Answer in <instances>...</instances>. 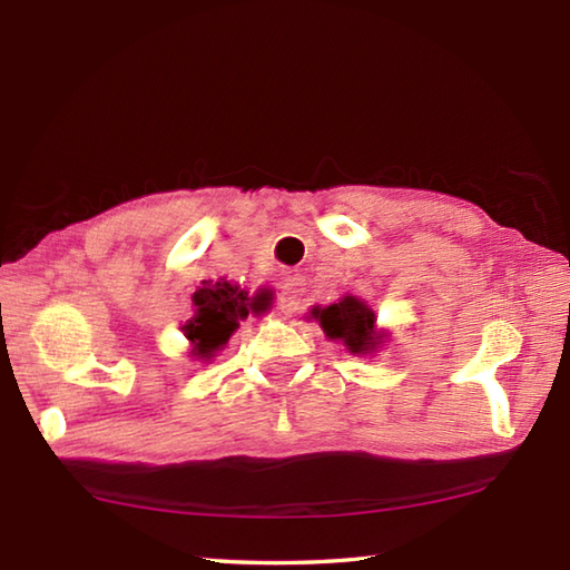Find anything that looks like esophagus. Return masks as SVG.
I'll return each instance as SVG.
<instances>
[{"instance_id":"1","label":"esophagus","mask_w":570,"mask_h":570,"mask_svg":"<svg viewBox=\"0 0 570 570\" xmlns=\"http://www.w3.org/2000/svg\"><path fill=\"white\" fill-rule=\"evenodd\" d=\"M301 294H304V278L298 274L286 276L282 288H278V308H282V313H294Z\"/></svg>"}]
</instances>
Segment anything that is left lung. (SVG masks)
I'll return each instance as SVG.
<instances>
[{
  "mask_svg": "<svg viewBox=\"0 0 570 570\" xmlns=\"http://www.w3.org/2000/svg\"><path fill=\"white\" fill-rule=\"evenodd\" d=\"M311 318L321 325L328 341L343 343L347 353L357 357L374 355L390 343V331L377 328L372 306L357 296H343L331 306H313L308 311V321Z\"/></svg>",
  "mask_w": 570,
  "mask_h": 570,
  "instance_id": "8db88e82",
  "label": "left lung"
}]
</instances>
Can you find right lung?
Returning a JSON list of instances; mask_svg holds the SVG:
<instances>
[{
    "label": "right lung",
    "instance_id": "obj_1",
    "mask_svg": "<svg viewBox=\"0 0 570 570\" xmlns=\"http://www.w3.org/2000/svg\"><path fill=\"white\" fill-rule=\"evenodd\" d=\"M272 298L266 288L247 292L239 284L203 282L193 294V318L186 321L184 335L190 345V357L210 362L227 345L229 337L249 316H262L269 311Z\"/></svg>",
    "mask_w": 570,
    "mask_h": 570
}]
</instances>
